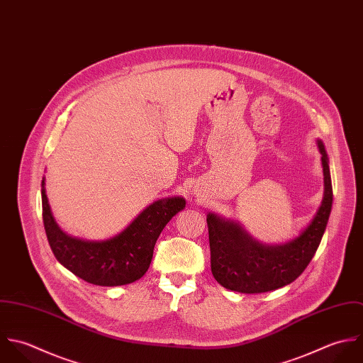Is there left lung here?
<instances>
[{
  "label": "left lung",
  "mask_w": 363,
  "mask_h": 363,
  "mask_svg": "<svg viewBox=\"0 0 363 363\" xmlns=\"http://www.w3.org/2000/svg\"><path fill=\"white\" fill-rule=\"evenodd\" d=\"M321 154L324 192L314 218L300 234L282 244H264L254 238L240 221L208 213L211 267L218 284L240 293H264L296 281L314 257L333 208L330 160L323 142Z\"/></svg>",
  "instance_id": "obj_1"
}]
</instances>
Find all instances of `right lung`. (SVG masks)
I'll return each mask as SVG.
<instances>
[{"instance_id": "right-lung-1", "label": "right lung", "mask_w": 363, "mask_h": 363, "mask_svg": "<svg viewBox=\"0 0 363 363\" xmlns=\"http://www.w3.org/2000/svg\"><path fill=\"white\" fill-rule=\"evenodd\" d=\"M42 179L43 224L57 261L82 281L98 286H122L139 281L150 268L154 245L162 228L185 199L171 196L154 201L119 234L106 240H84L63 231L52 213Z\"/></svg>"}]
</instances>
